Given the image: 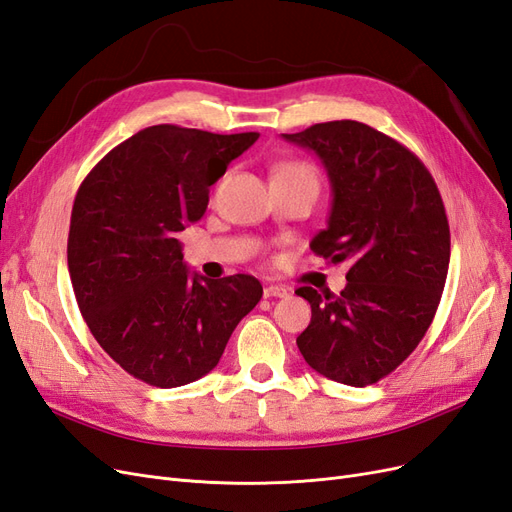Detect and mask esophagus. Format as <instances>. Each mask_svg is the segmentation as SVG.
<instances>
[{
    "label": "esophagus",
    "mask_w": 512,
    "mask_h": 512,
    "mask_svg": "<svg viewBox=\"0 0 512 512\" xmlns=\"http://www.w3.org/2000/svg\"><path fill=\"white\" fill-rule=\"evenodd\" d=\"M286 298L288 296V288H284V286H277V284H271V286H267L264 288V298Z\"/></svg>",
    "instance_id": "1"
}]
</instances>
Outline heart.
<instances>
[{
    "label": "heart",
    "instance_id": "heart-1",
    "mask_svg": "<svg viewBox=\"0 0 512 512\" xmlns=\"http://www.w3.org/2000/svg\"><path fill=\"white\" fill-rule=\"evenodd\" d=\"M284 173H313V171L301 163H284L275 169V175H284Z\"/></svg>",
    "mask_w": 512,
    "mask_h": 512
}]
</instances>
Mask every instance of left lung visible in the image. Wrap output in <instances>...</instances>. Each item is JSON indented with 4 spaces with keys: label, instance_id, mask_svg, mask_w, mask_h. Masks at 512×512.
Here are the masks:
<instances>
[{
    "label": "left lung",
    "instance_id": "1",
    "mask_svg": "<svg viewBox=\"0 0 512 512\" xmlns=\"http://www.w3.org/2000/svg\"><path fill=\"white\" fill-rule=\"evenodd\" d=\"M320 158L332 188L317 256L347 260L341 294L298 288L311 324L296 345L317 373L345 385L377 383L424 339L449 271L443 199L424 163L396 139L356 120L281 135Z\"/></svg>",
    "mask_w": 512,
    "mask_h": 512
}]
</instances>
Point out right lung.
<instances>
[{
    "label": "right lung",
    "mask_w": 512,
    "mask_h": 512,
    "mask_svg": "<svg viewBox=\"0 0 512 512\" xmlns=\"http://www.w3.org/2000/svg\"><path fill=\"white\" fill-rule=\"evenodd\" d=\"M256 139L148 127L105 154L78 188L67 239L76 301L105 354L135 379L154 387L201 379L258 305L256 277L190 273L175 239L201 220L209 186Z\"/></svg>",
    "instance_id": "add662e5"
}]
</instances>
